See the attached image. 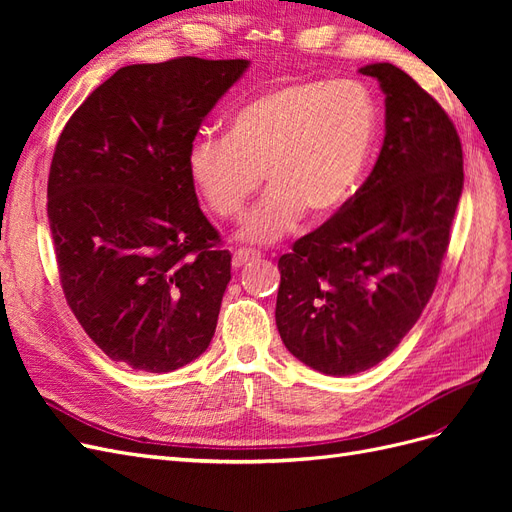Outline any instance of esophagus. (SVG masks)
<instances>
[{"label":"esophagus","instance_id":"esophagus-1","mask_svg":"<svg viewBox=\"0 0 512 512\" xmlns=\"http://www.w3.org/2000/svg\"><path fill=\"white\" fill-rule=\"evenodd\" d=\"M258 256H260V252H256V250H245V247H241V250H237L235 254H232V267L239 269V267L247 265V262L258 258Z\"/></svg>","mask_w":512,"mask_h":512}]
</instances>
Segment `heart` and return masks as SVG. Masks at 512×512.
Here are the masks:
<instances>
[{
	"label": "heart",
	"instance_id": "b5f03b06",
	"mask_svg": "<svg viewBox=\"0 0 512 512\" xmlns=\"http://www.w3.org/2000/svg\"><path fill=\"white\" fill-rule=\"evenodd\" d=\"M378 128L367 89L352 81L275 87L232 115L226 136H200L188 175L218 218H237L262 183L267 196L247 215L241 239L275 243L312 220L333 215L356 188Z\"/></svg>",
	"mask_w": 512,
	"mask_h": 512
}]
</instances>
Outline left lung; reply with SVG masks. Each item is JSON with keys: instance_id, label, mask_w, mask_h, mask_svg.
<instances>
[{"instance_id": "left-lung-1", "label": "left lung", "mask_w": 512, "mask_h": 512, "mask_svg": "<svg viewBox=\"0 0 512 512\" xmlns=\"http://www.w3.org/2000/svg\"><path fill=\"white\" fill-rule=\"evenodd\" d=\"M359 72L384 91L376 166L277 262V331L301 363L327 376L378 365L421 318L463 190L461 141L444 108L393 64Z\"/></svg>"}]
</instances>
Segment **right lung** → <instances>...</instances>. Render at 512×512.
I'll use <instances>...</instances> for the list:
<instances>
[{
	"mask_svg": "<svg viewBox=\"0 0 512 512\" xmlns=\"http://www.w3.org/2000/svg\"><path fill=\"white\" fill-rule=\"evenodd\" d=\"M247 59L132 64L66 123L49 224L66 301L113 361L164 374L211 344L230 252L198 207L188 151Z\"/></svg>",
	"mask_w": 512,
	"mask_h": 512,
	"instance_id": "obj_1",
	"label": "right lung"
}]
</instances>
